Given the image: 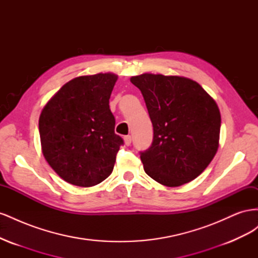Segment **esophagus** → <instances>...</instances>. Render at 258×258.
I'll use <instances>...</instances> for the list:
<instances>
[{
    "label": "esophagus",
    "mask_w": 258,
    "mask_h": 258,
    "mask_svg": "<svg viewBox=\"0 0 258 258\" xmlns=\"http://www.w3.org/2000/svg\"><path fill=\"white\" fill-rule=\"evenodd\" d=\"M123 141H124V144H126L127 146L131 145V141H132L131 136H124L123 137Z\"/></svg>",
    "instance_id": "1"
}]
</instances>
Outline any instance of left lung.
<instances>
[{
	"label": "left lung",
	"instance_id": "8db88e82",
	"mask_svg": "<svg viewBox=\"0 0 258 258\" xmlns=\"http://www.w3.org/2000/svg\"><path fill=\"white\" fill-rule=\"evenodd\" d=\"M130 81L141 90L153 123L152 145L140 152L146 174L169 187L192 181L218 148L221 113L215 101L186 77L145 73Z\"/></svg>",
	"mask_w": 258,
	"mask_h": 258
}]
</instances>
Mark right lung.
<instances>
[{"label": "right lung", "instance_id": "right-lung-1", "mask_svg": "<svg viewBox=\"0 0 258 258\" xmlns=\"http://www.w3.org/2000/svg\"><path fill=\"white\" fill-rule=\"evenodd\" d=\"M116 81L112 73L76 77L43 108L38 130L44 157L70 184L95 186L112 173L123 144L108 105Z\"/></svg>", "mask_w": 258, "mask_h": 258}]
</instances>
